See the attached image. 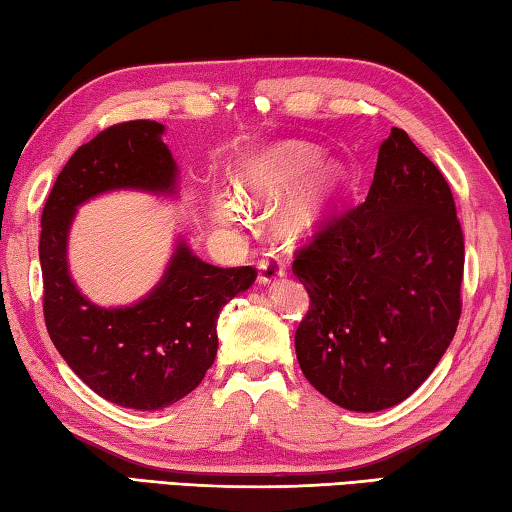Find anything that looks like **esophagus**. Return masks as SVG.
Here are the masks:
<instances>
[{"instance_id": "34e87169", "label": "esophagus", "mask_w": 512, "mask_h": 512, "mask_svg": "<svg viewBox=\"0 0 512 512\" xmlns=\"http://www.w3.org/2000/svg\"><path fill=\"white\" fill-rule=\"evenodd\" d=\"M284 275V264L277 257H266L259 262V275L257 280L262 284H271L275 280H280Z\"/></svg>"}]
</instances>
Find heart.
<instances>
[{
  "label": "heart",
  "mask_w": 512,
  "mask_h": 512,
  "mask_svg": "<svg viewBox=\"0 0 512 512\" xmlns=\"http://www.w3.org/2000/svg\"><path fill=\"white\" fill-rule=\"evenodd\" d=\"M320 151L309 144L289 142L275 146L259 160L253 171L244 178L239 194L248 203H277L287 196L307 173L316 167ZM343 183V171L339 164H320L307 185L300 189L296 198L284 207L277 228L284 237L298 239L314 232L332 205L336 192ZM216 219L223 223H239L244 219L237 201L228 196H219L214 201Z\"/></svg>",
  "instance_id": "1"
}]
</instances>
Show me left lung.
I'll list each match as a JSON object with an SVG mask.
<instances>
[{"mask_svg":"<svg viewBox=\"0 0 512 512\" xmlns=\"http://www.w3.org/2000/svg\"><path fill=\"white\" fill-rule=\"evenodd\" d=\"M463 230L443 173L393 128L366 201L296 250L309 293L296 329L302 375L327 400L372 413L406 400L461 318Z\"/></svg>","mask_w":512,"mask_h":512,"instance_id":"obj_1","label":"left lung"}]
</instances>
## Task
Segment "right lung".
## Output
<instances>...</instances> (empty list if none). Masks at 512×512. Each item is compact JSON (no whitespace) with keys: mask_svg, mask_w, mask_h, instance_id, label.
<instances>
[{"mask_svg":"<svg viewBox=\"0 0 512 512\" xmlns=\"http://www.w3.org/2000/svg\"><path fill=\"white\" fill-rule=\"evenodd\" d=\"M162 133L158 121L135 119L79 146L51 187L40 232L51 341L94 393L137 411L164 409L201 384L219 348L216 318L257 277L253 266L207 264L178 241L158 287L131 307H97L76 289L67 266L76 207L115 189L176 192L178 167Z\"/></svg>","mask_w":512,"mask_h":512,"instance_id":"obj_1","label":"right lung"}]
</instances>
